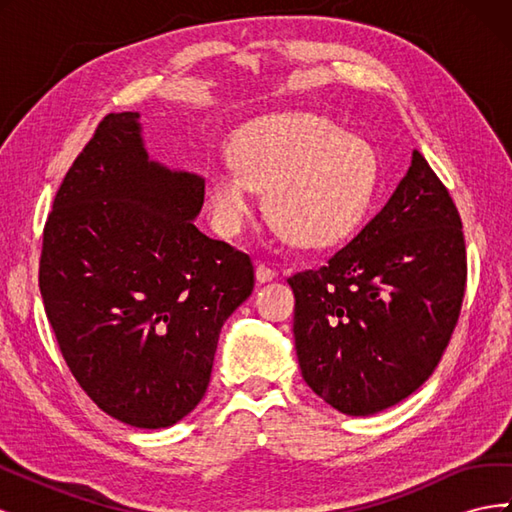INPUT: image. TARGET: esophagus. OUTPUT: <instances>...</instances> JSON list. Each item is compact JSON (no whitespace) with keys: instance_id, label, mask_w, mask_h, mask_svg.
<instances>
[{"instance_id":"obj_1","label":"esophagus","mask_w":512,"mask_h":512,"mask_svg":"<svg viewBox=\"0 0 512 512\" xmlns=\"http://www.w3.org/2000/svg\"><path fill=\"white\" fill-rule=\"evenodd\" d=\"M275 269H271V267H267V265H258L256 267V280H258V284H269V282H273L275 280Z\"/></svg>"}]
</instances>
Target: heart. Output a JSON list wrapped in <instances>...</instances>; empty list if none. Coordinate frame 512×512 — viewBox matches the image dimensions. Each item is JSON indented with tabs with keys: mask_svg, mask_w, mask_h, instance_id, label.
Segmentation results:
<instances>
[{
	"mask_svg": "<svg viewBox=\"0 0 512 512\" xmlns=\"http://www.w3.org/2000/svg\"><path fill=\"white\" fill-rule=\"evenodd\" d=\"M231 164L205 175L207 203L224 235H237L267 192V213L303 247H329L359 228L378 181V158L363 138L314 113H273L237 130Z\"/></svg>",
	"mask_w": 512,
	"mask_h": 512,
	"instance_id": "b5f03b06",
	"label": "heart"
}]
</instances>
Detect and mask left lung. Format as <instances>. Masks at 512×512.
<instances>
[{"label": "left lung", "instance_id": "left-lung-1", "mask_svg": "<svg viewBox=\"0 0 512 512\" xmlns=\"http://www.w3.org/2000/svg\"><path fill=\"white\" fill-rule=\"evenodd\" d=\"M288 284L309 389L350 416L412 395L438 367L466 288L459 213L421 153L344 250Z\"/></svg>", "mask_w": 512, "mask_h": 512}]
</instances>
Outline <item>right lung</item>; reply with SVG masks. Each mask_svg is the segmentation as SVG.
<instances>
[{
    "mask_svg": "<svg viewBox=\"0 0 512 512\" xmlns=\"http://www.w3.org/2000/svg\"><path fill=\"white\" fill-rule=\"evenodd\" d=\"M205 179L151 160L138 113L106 115L46 220L40 292L81 389L162 429L205 397L220 331L254 290L247 254L194 224Z\"/></svg>",
    "mask_w": 512,
    "mask_h": 512,
    "instance_id": "add662e5",
    "label": "right lung"
}]
</instances>
